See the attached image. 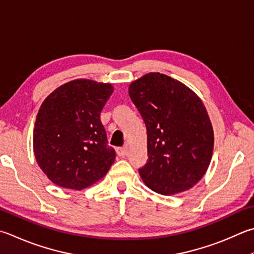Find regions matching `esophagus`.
<instances>
[{
    "mask_svg": "<svg viewBox=\"0 0 254 254\" xmlns=\"http://www.w3.org/2000/svg\"><path fill=\"white\" fill-rule=\"evenodd\" d=\"M128 151L127 146H119L117 147V153L119 156H126Z\"/></svg>",
    "mask_w": 254,
    "mask_h": 254,
    "instance_id": "34e87169",
    "label": "esophagus"
}]
</instances>
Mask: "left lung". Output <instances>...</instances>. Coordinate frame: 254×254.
Wrapping results in <instances>:
<instances>
[{"instance_id":"8db88e82","label":"left lung","mask_w":254,"mask_h":254,"mask_svg":"<svg viewBox=\"0 0 254 254\" xmlns=\"http://www.w3.org/2000/svg\"><path fill=\"white\" fill-rule=\"evenodd\" d=\"M147 133V162L139 173L163 195L187 191L209 168L213 128L199 96L178 80L149 73L128 86Z\"/></svg>"}]
</instances>
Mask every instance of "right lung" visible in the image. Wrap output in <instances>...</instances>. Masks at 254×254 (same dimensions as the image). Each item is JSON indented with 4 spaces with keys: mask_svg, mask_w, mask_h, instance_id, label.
Wrapping results in <instances>:
<instances>
[{
    "mask_svg": "<svg viewBox=\"0 0 254 254\" xmlns=\"http://www.w3.org/2000/svg\"><path fill=\"white\" fill-rule=\"evenodd\" d=\"M113 92L109 83L74 80L41 105L33 132L39 167L59 187L82 190L102 179L115 160L100 120Z\"/></svg>",
    "mask_w": 254,
    "mask_h": 254,
    "instance_id": "obj_1",
    "label": "right lung"
}]
</instances>
